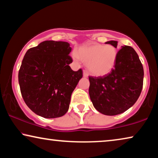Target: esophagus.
<instances>
[{
	"label": "esophagus",
	"mask_w": 158,
	"mask_h": 158,
	"mask_svg": "<svg viewBox=\"0 0 158 158\" xmlns=\"http://www.w3.org/2000/svg\"><path fill=\"white\" fill-rule=\"evenodd\" d=\"M83 76H84V77H88V73H87V71H83Z\"/></svg>",
	"instance_id": "1"
}]
</instances>
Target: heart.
I'll use <instances>...</instances> for the list:
<instances>
[{"mask_svg":"<svg viewBox=\"0 0 158 158\" xmlns=\"http://www.w3.org/2000/svg\"><path fill=\"white\" fill-rule=\"evenodd\" d=\"M77 57L87 64L88 71L96 77L108 74L114 69L117 50L111 45L95 43L81 47L77 50Z\"/></svg>","mask_w":158,"mask_h":158,"instance_id":"heart-1","label":"heart"}]
</instances>
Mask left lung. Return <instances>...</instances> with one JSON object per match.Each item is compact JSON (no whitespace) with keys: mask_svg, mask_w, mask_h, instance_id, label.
Here are the masks:
<instances>
[{"mask_svg":"<svg viewBox=\"0 0 158 158\" xmlns=\"http://www.w3.org/2000/svg\"><path fill=\"white\" fill-rule=\"evenodd\" d=\"M106 44L117 47V41ZM144 69L133 48L123 46L117 52L114 69L102 77L89 76V94L99 112L115 115L125 112L136 102L142 92Z\"/></svg>","mask_w":158,"mask_h":158,"instance_id":"left-lung-1","label":"left lung"}]
</instances>
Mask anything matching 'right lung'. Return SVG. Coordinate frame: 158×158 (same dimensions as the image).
I'll return each mask as SVG.
<instances>
[{"mask_svg":"<svg viewBox=\"0 0 158 158\" xmlns=\"http://www.w3.org/2000/svg\"><path fill=\"white\" fill-rule=\"evenodd\" d=\"M71 48L47 40L27 50L19 71L21 93L27 106L45 118L61 117L69 110L71 94L83 77L81 69L69 66Z\"/></svg>","mask_w":158,"mask_h":158,"instance_id":"add662e5","label":"right lung"}]
</instances>
